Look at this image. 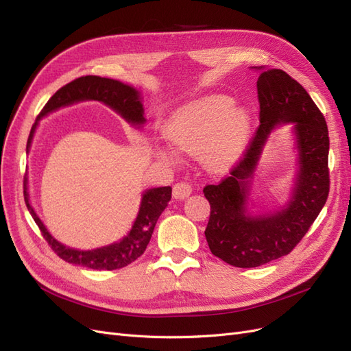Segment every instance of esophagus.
<instances>
[{
    "mask_svg": "<svg viewBox=\"0 0 351 351\" xmlns=\"http://www.w3.org/2000/svg\"><path fill=\"white\" fill-rule=\"evenodd\" d=\"M190 193H192V186L186 182H178L173 187V196L176 199H180V200L186 199L190 196Z\"/></svg>",
    "mask_w": 351,
    "mask_h": 351,
    "instance_id": "esophagus-1",
    "label": "esophagus"
}]
</instances>
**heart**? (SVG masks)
<instances>
[{"label": "heart", "mask_w": 351, "mask_h": 351, "mask_svg": "<svg viewBox=\"0 0 351 351\" xmlns=\"http://www.w3.org/2000/svg\"><path fill=\"white\" fill-rule=\"evenodd\" d=\"M250 129L246 110L232 107L224 95L200 98L180 110L165 127L176 151L202 156L210 171H224L236 162Z\"/></svg>", "instance_id": "heart-1"}]
</instances>
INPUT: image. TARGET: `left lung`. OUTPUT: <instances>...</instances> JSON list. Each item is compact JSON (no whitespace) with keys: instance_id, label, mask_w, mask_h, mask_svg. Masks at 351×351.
<instances>
[{"instance_id":"obj_1","label":"left lung","mask_w":351,"mask_h":351,"mask_svg":"<svg viewBox=\"0 0 351 351\" xmlns=\"http://www.w3.org/2000/svg\"><path fill=\"white\" fill-rule=\"evenodd\" d=\"M262 69V67H261ZM259 127L230 176L204 187L210 215L205 230L217 258L237 268H254L289 254L319 215L329 193V137L324 114L302 84L280 69L258 79ZM295 122L301 169L291 205L274 216L246 217L247 183L272 126Z\"/></svg>"}]
</instances>
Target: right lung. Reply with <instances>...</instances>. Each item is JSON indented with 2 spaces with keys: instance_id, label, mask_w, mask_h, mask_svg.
<instances>
[{
  "instance_id": "add662e5",
  "label": "right lung",
  "mask_w": 351,
  "mask_h": 351,
  "mask_svg": "<svg viewBox=\"0 0 351 351\" xmlns=\"http://www.w3.org/2000/svg\"><path fill=\"white\" fill-rule=\"evenodd\" d=\"M84 99H95L107 104L114 111L119 112L123 119H125L132 124H143V107L139 99V92L133 89L132 86L112 80L107 77L99 76H82L79 79H74L73 82L67 83L66 86L60 88L49 101L45 104V107L38 115V120L40 117L47 115L48 112L58 110L60 107H66L73 102L84 101ZM38 121L32 125V130L29 133L26 151H29V146L32 142V137L35 133V127ZM25 202L26 206L30 212L32 218L35 219L36 226L39 227L42 236L48 241L49 247L57 253L62 261H66L73 265H82L90 269H120L134 262L137 258H141L143 252L146 250L147 243H149L152 232L155 228L156 221L159 215L162 214L167 204L171 200V187H156L145 192L139 215H137L133 228L130 230L129 236H125L120 243H114L111 246L95 249V250H74L66 247L64 244L58 243L56 239L47 231L45 226L35 214L34 208L30 206L29 195L26 190V178H25Z\"/></svg>"
}]
</instances>
